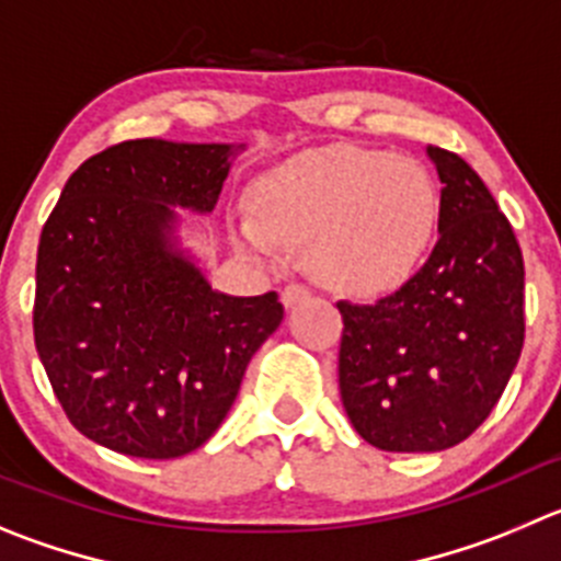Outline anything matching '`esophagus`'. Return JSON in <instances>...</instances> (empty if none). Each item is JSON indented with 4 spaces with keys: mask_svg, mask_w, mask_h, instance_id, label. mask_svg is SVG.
Wrapping results in <instances>:
<instances>
[{
    "mask_svg": "<svg viewBox=\"0 0 561 561\" xmlns=\"http://www.w3.org/2000/svg\"><path fill=\"white\" fill-rule=\"evenodd\" d=\"M305 298H310V287L296 285V282H290V285L282 290V305L285 307H296L298 301H305Z\"/></svg>",
    "mask_w": 561,
    "mask_h": 561,
    "instance_id": "obj_1",
    "label": "esophagus"
}]
</instances>
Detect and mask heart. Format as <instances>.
Segmentation results:
<instances>
[{
    "instance_id": "heart-1",
    "label": "heart",
    "mask_w": 561,
    "mask_h": 561,
    "mask_svg": "<svg viewBox=\"0 0 561 561\" xmlns=\"http://www.w3.org/2000/svg\"><path fill=\"white\" fill-rule=\"evenodd\" d=\"M254 216L232 224L240 251L282 263L310 245V268L345 296L404 285L439 221V191L423 162L374 149H332L271 171L251 191Z\"/></svg>"
}]
</instances>
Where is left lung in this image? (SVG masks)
<instances>
[{
    "label": "left lung",
    "instance_id": "1",
    "mask_svg": "<svg viewBox=\"0 0 561 561\" xmlns=\"http://www.w3.org/2000/svg\"><path fill=\"white\" fill-rule=\"evenodd\" d=\"M439 191L426 265L376 305L337 301L340 399L381 451H443L476 432L520 359L523 254L481 176L428 146Z\"/></svg>",
    "mask_w": 561,
    "mask_h": 561
}]
</instances>
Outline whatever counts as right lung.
Returning a JSON list of instances; mask_svg holds the SVG:
<instances>
[{"label":"right lung","mask_w":561,"mask_h":561,"mask_svg":"<svg viewBox=\"0 0 561 561\" xmlns=\"http://www.w3.org/2000/svg\"><path fill=\"white\" fill-rule=\"evenodd\" d=\"M243 144L124 140L68 176L35 265V348L77 432L176 459L204 446L285 318L276 293L227 296L180 249L176 209L213 213Z\"/></svg>","instance_id":"add662e5"}]
</instances>
